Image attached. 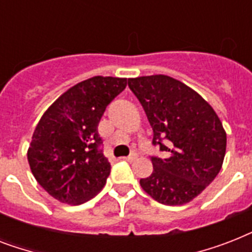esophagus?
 <instances>
[{
  "instance_id": "1",
  "label": "esophagus",
  "mask_w": 252,
  "mask_h": 252,
  "mask_svg": "<svg viewBox=\"0 0 252 252\" xmlns=\"http://www.w3.org/2000/svg\"><path fill=\"white\" fill-rule=\"evenodd\" d=\"M137 157H138V154L134 153V152H133V153H130L129 156L124 158V159H126V161H128V162H132V161H134V159H136Z\"/></svg>"
}]
</instances>
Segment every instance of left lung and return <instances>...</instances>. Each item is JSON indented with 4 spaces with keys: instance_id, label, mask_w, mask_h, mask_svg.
I'll return each mask as SVG.
<instances>
[{
    "instance_id": "obj_1",
    "label": "left lung",
    "mask_w": 252,
    "mask_h": 252,
    "mask_svg": "<svg viewBox=\"0 0 252 252\" xmlns=\"http://www.w3.org/2000/svg\"><path fill=\"white\" fill-rule=\"evenodd\" d=\"M153 128V172L142 189L165 205H182L200 195L221 170L226 133L215 110L196 91L168 76L128 80Z\"/></svg>"
}]
</instances>
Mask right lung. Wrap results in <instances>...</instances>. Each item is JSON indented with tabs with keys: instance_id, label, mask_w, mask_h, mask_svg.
I'll use <instances>...</instances> for the list:
<instances>
[{
	"instance_id": "obj_1",
	"label": "right lung",
	"mask_w": 252,
	"mask_h": 252,
	"mask_svg": "<svg viewBox=\"0 0 252 252\" xmlns=\"http://www.w3.org/2000/svg\"><path fill=\"white\" fill-rule=\"evenodd\" d=\"M126 78L96 76L61 95L41 116L29 148L35 179L61 203L80 205L106 184L111 165L98 126Z\"/></svg>"
}]
</instances>
